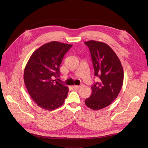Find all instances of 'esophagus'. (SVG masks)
Instances as JSON below:
<instances>
[{"mask_svg": "<svg viewBox=\"0 0 148 148\" xmlns=\"http://www.w3.org/2000/svg\"><path fill=\"white\" fill-rule=\"evenodd\" d=\"M80 88H81V86H77V85H74V86H73L74 89H79Z\"/></svg>", "mask_w": 148, "mask_h": 148, "instance_id": "esophagus-1", "label": "esophagus"}]
</instances>
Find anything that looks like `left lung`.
Segmentation results:
<instances>
[{
    "instance_id": "obj_1",
    "label": "left lung",
    "mask_w": 148,
    "mask_h": 148,
    "mask_svg": "<svg viewBox=\"0 0 148 148\" xmlns=\"http://www.w3.org/2000/svg\"><path fill=\"white\" fill-rule=\"evenodd\" d=\"M84 44L90 52L94 75L99 80L91 87L92 94L85 104L94 110H100L118 97L123 84V69L118 56L107 44L94 40Z\"/></svg>"
}]
</instances>
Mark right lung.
Instances as JSON below:
<instances>
[{
    "instance_id": "obj_1",
    "label": "right lung",
    "mask_w": 148,
    "mask_h": 148,
    "mask_svg": "<svg viewBox=\"0 0 148 148\" xmlns=\"http://www.w3.org/2000/svg\"><path fill=\"white\" fill-rule=\"evenodd\" d=\"M72 44L51 41L36 49L24 71V82L31 98L42 108L53 110L60 107L67 97L68 88L53 80L60 75L59 66Z\"/></svg>"
}]
</instances>
